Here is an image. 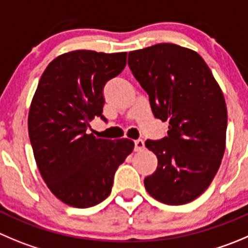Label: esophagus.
<instances>
[{"label":"esophagus","instance_id":"esophagus-1","mask_svg":"<svg viewBox=\"0 0 248 248\" xmlns=\"http://www.w3.org/2000/svg\"><path fill=\"white\" fill-rule=\"evenodd\" d=\"M143 150H145V142H143L142 140H136L134 151H135V152H141V151Z\"/></svg>","mask_w":248,"mask_h":248}]
</instances>
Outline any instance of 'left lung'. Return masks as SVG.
<instances>
[{"mask_svg":"<svg viewBox=\"0 0 248 248\" xmlns=\"http://www.w3.org/2000/svg\"><path fill=\"white\" fill-rule=\"evenodd\" d=\"M128 64L153 115L169 120L168 136L145 142L158 158L155 171L143 181L146 190L166 204L188 203L212 183L225 151L223 93L203 58L178 45L129 52Z\"/></svg>","mask_w":248,"mask_h":248,"instance_id":"left-lung-1","label":"left lung"}]
</instances>
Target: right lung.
<instances>
[{
    "mask_svg": "<svg viewBox=\"0 0 248 248\" xmlns=\"http://www.w3.org/2000/svg\"><path fill=\"white\" fill-rule=\"evenodd\" d=\"M125 64L126 52H69L47 65L35 91L28 118L35 161L52 193L72 207L107 199L115 170L134 150L129 139L87 134L95 117L107 122L103 87Z\"/></svg>",
    "mask_w": 248,
    "mask_h": 248,
    "instance_id": "right-lung-1",
    "label": "right lung"
}]
</instances>
